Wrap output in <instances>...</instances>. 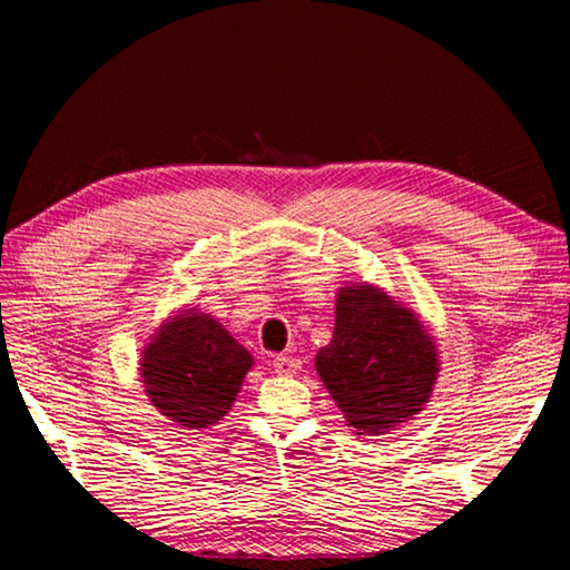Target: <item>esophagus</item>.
<instances>
[{
  "instance_id": "1",
  "label": "esophagus",
  "mask_w": 570,
  "mask_h": 570,
  "mask_svg": "<svg viewBox=\"0 0 570 570\" xmlns=\"http://www.w3.org/2000/svg\"><path fill=\"white\" fill-rule=\"evenodd\" d=\"M274 372L284 374V377H294V374L298 372V360H294V356H286V354H278V356H274Z\"/></svg>"
}]
</instances>
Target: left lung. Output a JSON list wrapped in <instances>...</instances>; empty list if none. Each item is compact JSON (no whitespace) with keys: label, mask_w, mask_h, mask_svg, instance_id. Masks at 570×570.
Listing matches in <instances>:
<instances>
[{"label":"left lung","mask_w":570,"mask_h":570,"mask_svg":"<svg viewBox=\"0 0 570 570\" xmlns=\"http://www.w3.org/2000/svg\"><path fill=\"white\" fill-rule=\"evenodd\" d=\"M314 364L356 435L414 420L440 372L438 344L417 314L372 284L340 288L334 336Z\"/></svg>","instance_id":"8db88e82"}]
</instances>
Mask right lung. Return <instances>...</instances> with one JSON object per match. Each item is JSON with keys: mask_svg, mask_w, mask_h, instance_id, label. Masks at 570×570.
Segmentation results:
<instances>
[{"mask_svg": "<svg viewBox=\"0 0 570 570\" xmlns=\"http://www.w3.org/2000/svg\"><path fill=\"white\" fill-rule=\"evenodd\" d=\"M250 366L254 356L214 316L190 306L168 316L150 336L140 382L153 407L176 428L206 430L234 407Z\"/></svg>", "mask_w": 570, "mask_h": 570, "instance_id": "add662e5", "label": "right lung"}]
</instances>
